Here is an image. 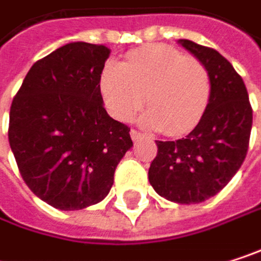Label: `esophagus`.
Wrapping results in <instances>:
<instances>
[{
  "label": "esophagus",
  "instance_id": "esophagus-1",
  "mask_svg": "<svg viewBox=\"0 0 261 261\" xmlns=\"http://www.w3.org/2000/svg\"><path fill=\"white\" fill-rule=\"evenodd\" d=\"M130 136H131V139H133V140H137V139H140V137H142L143 134H142L140 131H137V130H134V128H131Z\"/></svg>",
  "mask_w": 261,
  "mask_h": 261
}]
</instances>
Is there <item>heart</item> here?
<instances>
[{"mask_svg": "<svg viewBox=\"0 0 261 261\" xmlns=\"http://www.w3.org/2000/svg\"><path fill=\"white\" fill-rule=\"evenodd\" d=\"M101 92L110 113L127 121L142 107L143 122L168 136H181L201 121L210 99L207 68L168 45L136 49L119 65H109L101 77Z\"/></svg>", "mask_w": 261, "mask_h": 261, "instance_id": "b5f03b06", "label": "heart"}]
</instances>
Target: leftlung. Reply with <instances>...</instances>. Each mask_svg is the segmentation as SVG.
I'll list each match as a JSON object with an SVG mask.
<instances>
[{"instance_id":"1","label":"left lung","mask_w":261,"mask_h":261,"mask_svg":"<svg viewBox=\"0 0 261 261\" xmlns=\"http://www.w3.org/2000/svg\"><path fill=\"white\" fill-rule=\"evenodd\" d=\"M208 71L212 92L198 125L178 140H155L148 178L154 190L178 204H198L221 192L242 166L249 145L252 109L233 65L216 49L180 39Z\"/></svg>"}]
</instances>
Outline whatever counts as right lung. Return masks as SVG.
<instances>
[{
  "mask_svg": "<svg viewBox=\"0 0 261 261\" xmlns=\"http://www.w3.org/2000/svg\"><path fill=\"white\" fill-rule=\"evenodd\" d=\"M110 49L72 42L37 60L10 107L9 142L30 190L59 210L102 201L133 146L130 128L109 116L101 74Z\"/></svg>",
  "mask_w": 261,
  "mask_h": 261,
  "instance_id": "add662e5",
  "label": "right lung"
}]
</instances>
